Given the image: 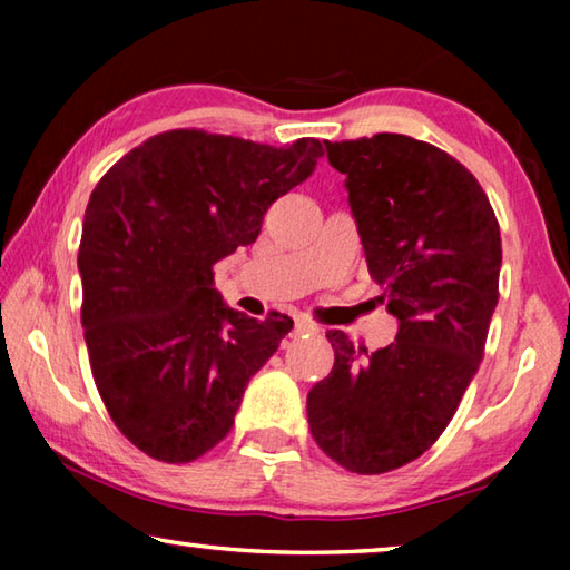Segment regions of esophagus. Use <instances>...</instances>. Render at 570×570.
<instances>
[{
    "label": "esophagus",
    "mask_w": 570,
    "mask_h": 570,
    "mask_svg": "<svg viewBox=\"0 0 570 570\" xmlns=\"http://www.w3.org/2000/svg\"><path fill=\"white\" fill-rule=\"evenodd\" d=\"M294 334H296V336H302V334H306V336H314V334H320V326L312 324V322H306V320H296V324H294Z\"/></svg>",
    "instance_id": "obj_1"
}]
</instances>
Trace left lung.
I'll return each mask as SVG.
<instances>
[{
	"label": "left lung",
	"instance_id": "1",
	"mask_svg": "<svg viewBox=\"0 0 570 570\" xmlns=\"http://www.w3.org/2000/svg\"><path fill=\"white\" fill-rule=\"evenodd\" d=\"M324 146L400 326L372 354L326 332L334 366L308 392V430L336 465L380 475L430 450L475 377L498 306L500 226L475 176L430 142L380 132Z\"/></svg>",
	"mask_w": 570,
	"mask_h": 570
}]
</instances>
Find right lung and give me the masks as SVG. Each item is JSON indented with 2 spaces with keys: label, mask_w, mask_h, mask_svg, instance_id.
<instances>
[{
  "label": "right lung",
  "mask_w": 570,
  "mask_h": 570,
  "mask_svg": "<svg viewBox=\"0 0 570 570\" xmlns=\"http://www.w3.org/2000/svg\"><path fill=\"white\" fill-rule=\"evenodd\" d=\"M322 156L314 138L274 148L170 130L95 186L77 254L85 344L112 422L146 455L176 465L216 448L292 332L286 314L226 306L214 264L254 244L268 206Z\"/></svg>",
  "instance_id": "add662e5"
}]
</instances>
